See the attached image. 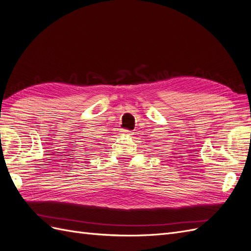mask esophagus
Masks as SVG:
<instances>
[{"label":"esophagus","instance_id":"esophagus-1","mask_svg":"<svg viewBox=\"0 0 251 251\" xmlns=\"http://www.w3.org/2000/svg\"><path fill=\"white\" fill-rule=\"evenodd\" d=\"M125 135H133V131L131 130H127V128H125V130L121 131Z\"/></svg>","mask_w":251,"mask_h":251}]
</instances>
